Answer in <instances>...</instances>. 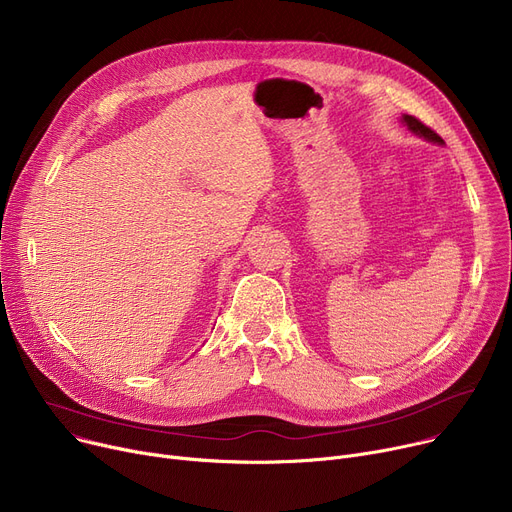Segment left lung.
Masks as SVG:
<instances>
[{"label": "left lung", "instance_id": "8db88e82", "mask_svg": "<svg viewBox=\"0 0 512 512\" xmlns=\"http://www.w3.org/2000/svg\"><path fill=\"white\" fill-rule=\"evenodd\" d=\"M402 122H404V124L408 126V130H412L414 134L427 138V141H431V143H439V145H443V138H441L435 130H431L427 124H423V122L418 120V118L404 114V116H402Z\"/></svg>", "mask_w": 512, "mask_h": 512}]
</instances>
